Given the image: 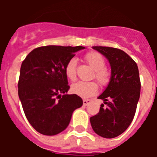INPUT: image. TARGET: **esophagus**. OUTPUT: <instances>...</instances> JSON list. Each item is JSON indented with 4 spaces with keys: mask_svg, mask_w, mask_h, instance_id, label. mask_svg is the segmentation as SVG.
Returning <instances> with one entry per match:
<instances>
[{
    "mask_svg": "<svg viewBox=\"0 0 157 157\" xmlns=\"http://www.w3.org/2000/svg\"><path fill=\"white\" fill-rule=\"evenodd\" d=\"M91 101L90 100H88V99H84L83 100V105H87L89 104L90 103Z\"/></svg>",
    "mask_w": 157,
    "mask_h": 157,
    "instance_id": "esophagus-1",
    "label": "esophagus"
}]
</instances>
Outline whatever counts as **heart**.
I'll list each match as a JSON object with an SVG mask.
<instances>
[{
    "mask_svg": "<svg viewBox=\"0 0 157 157\" xmlns=\"http://www.w3.org/2000/svg\"><path fill=\"white\" fill-rule=\"evenodd\" d=\"M87 63L94 69V77L102 86H106L110 81V71L105 67V62L102 56L98 52H90L85 56ZM76 67L77 59L71 58L65 66V75L71 81L76 79ZM71 90L73 94L82 98H90L95 95L98 91V85L96 82L79 81L71 86Z\"/></svg>",
    "mask_w": 157,
    "mask_h": 157,
    "instance_id": "1",
    "label": "heart"
}]
</instances>
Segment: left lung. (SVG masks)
I'll use <instances>...</instances> for the list:
<instances>
[{
    "label": "left lung",
    "mask_w": 157,
    "mask_h": 157,
    "mask_svg": "<svg viewBox=\"0 0 157 157\" xmlns=\"http://www.w3.org/2000/svg\"><path fill=\"white\" fill-rule=\"evenodd\" d=\"M93 48L108 59L112 73L109 85L98 98L103 100L104 104L90 120L96 134L113 138L128 128L135 115L141 91L138 67L121 49L105 46Z\"/></svg>",
    "instance_id": "1"
}]
</instances>
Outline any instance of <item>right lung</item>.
<instances>
[{"label": "right lung", "instance_id": "1", "mask_svg": "<svg viewBox=\"0 0 157 157\" xmlns=\"http://www.w3.org/2000/svg\"><path fill=\"white\" fill-rule=\"evenodd\" d=\"M83 46L47 45L34 48L20 68L18 94L30 125L44 135H56L67 127L72 113L82 105L70 89L65 66ZM63 94V95L61 94Z\"/></svg>", "mask_w": 157, "mask_h": 157}]
</instances>
